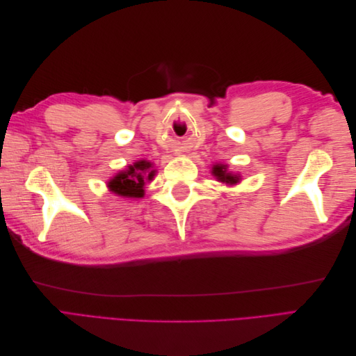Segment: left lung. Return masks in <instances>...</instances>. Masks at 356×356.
Wrapping results in <instances>:
<instances>
[{
    "instance_id": "left-lung-1",
    "label": "left lung",
    "mask_w": 356,
    "mask_h": 356,
    "mask_svg": "<svg viewBox=\"0 0 356 356\" xmlns=\"http://www.w3.org/2000/svg\"><path fill=\"white\" fill-rule=\"evenodd\" d=\"M212 174L213 177H217L218 181L225 182V184H236V182H239L241 177L239 175H234L232 172H227V165H213L212 166Z\"/></svg>"
}]
</instances>
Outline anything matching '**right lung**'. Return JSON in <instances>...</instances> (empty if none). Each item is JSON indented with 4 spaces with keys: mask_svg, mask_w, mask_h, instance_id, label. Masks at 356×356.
Returning a JSON list of instances; mask_svg holds the SVG:
<instances>
[{
    "mask_svg": "<svg viewBox=\"0 0 356 356\" xmlns=\"http://www.w3.org/2000/svg\"><path fill=\"white\" fill-rule=\"evenodd\" d=\"M154 174L156 170L153 169L152 161L138 160L110 179L108 188L114 195L122 197H143L145 182L152 181Z\"/></svg>",
    "mask_w": 356,
    "mask_h": 356,
    "instance_id": "obj_1",
    "label": "right lung"
}]
</instances>
